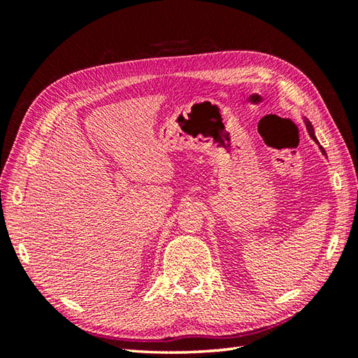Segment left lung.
Wrapping results in <instances>:
<instances>
[{"label": "left lung", "mask_w": 358, "mask_h": 358, "mask_svg": "<svg viewBox=\"0 0 358 358\" xmlns=\"http://www.w3.org/2000/svg\"><path fill=\"white\" fill-rule=\"evenodd\" d=\"M306 127H308V131H309V135L310 136H313V138L315 140V135H314V129H313V126H310V123H309V121H306ZM317 141V140H315ZM322 152H323V154H326V152L323 150V148H322Z\"/></svg>", "instance_id": "obj_1"}]
</instances>
